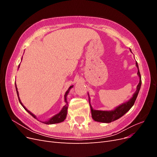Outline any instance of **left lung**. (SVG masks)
<instances>
[{"instance_id": "1", "label": "left lung", "mask_w": 157, "mask_h": 157, "mask_svg": "<svg viewBox=\"0 0 157 157\" xmlns=\"http://www.w3.org/2000/svg\"><path fill=\"white\" fill-rule=\"evenodd\" d=\"M130 50L132 52L131 49H130ZM136 65L137 68V75H138V77L140 78V82H139V84H137L136 92H134V94H133V96L129 99V100L127 101L126 102L121 104L120 105L115 107V109H113V110H111V111L95 110V109L92 108L91 104H90V98L89 97V94L88 93V98H89L90 106V108H91L92 117L95 121L103 122V123H110L111 122L115 121L124 115V114H126L132 108V107L134 105V104L136 101V99L137 97V95H138V93L140 92L141 85V75L140 73L138 64H137V61L136 62Z\"/></svg>"}]
</instances>
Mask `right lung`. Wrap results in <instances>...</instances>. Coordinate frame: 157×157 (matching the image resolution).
<instances>
[{
	"label": "right lung",
	"mask_w": 157,
	"mask_h": 157,
	"mask_svg": "<svg viewBox=\"0 0 157 157\" xmlns=\"http://www.w3.org/2000/svg\"><path fill=\"white\" fill-rule=\"evenodd\" d=\"M22 59H23V56H22V58H21V60H22ZM20 64L19 65V66H18V69L20 68ZM15 85H16V92H17V97H18V99H19V101H20V104L23 106V107L24 108L25 110L30 114V115L33 117H34L35 118H36V119H37L36 117L34 115V114H33L29 110H27V109H26V107L23 105V103H21L20 99V97H19V93H18V91H17V86H16V83H15ZM73 87V85H72V86H71L68 88V90H67V92H65L64 98H65V102L66 104L63 107V108L61 109V110L60 111V112H59L58 114H56V115L53 116L52 118H50L48 121H45V122H42L44 123V124H56V123H59V122H61L64 121V120L66 118V117H67V109H68V107H67L68 103H67V95H68V94H69V92L70 91V90Z\"/></svg>",
	"instance_id": "1"
}]
</instances>
